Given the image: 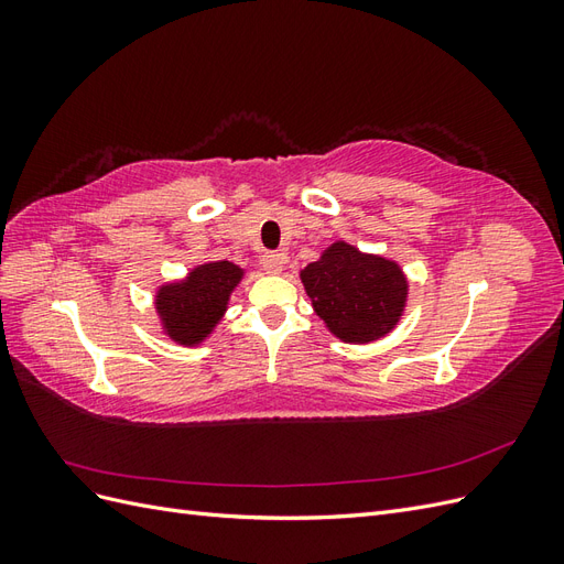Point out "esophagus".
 <instances>
[{
    "label": "esophagus",
    "instance_id": "1",
    "mask_svg": "<svg viewBox=\"0 0 564 564\" xmlns=\"http://www.w3.org/2000/svg\"><path fill=\"white\" fill-rule=\"evenodd\" d=\"M261 263H263L265 272H272V275H278V272H282V268L286 263V253H282V251H268L263 259H261Z\"/></svg>",
    "mask_w": 564,
    "mask_h": 564
}]
</instances>
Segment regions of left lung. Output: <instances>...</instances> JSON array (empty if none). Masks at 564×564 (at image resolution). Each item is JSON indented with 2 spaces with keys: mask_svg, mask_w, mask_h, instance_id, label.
<instances>
[{
  "mask_svg": "<svg viewBox=\"0 0 564 564\" xmlns=\"http://www.w3.org/2000/svg\"><path fill=\"white\" fill-rule=\"evenodd\" d=\"M315 313L348 344H369L395 327L406 299L398 263L336 242L301 270Z\"/></svg>",
  "mask_w": 564,
  "mask_h": 564,
  "instance_id": "obj_1",
  "label": "left lung"
}]
</instances>
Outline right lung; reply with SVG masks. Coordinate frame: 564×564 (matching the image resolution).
Here are the masks:
<instances>
[{
	"instance_id": "1",
	"label": "right lung",
	"mask_w": 564,
	"mask_h": 564,
	"mask_svg": "<svg viewBox=\"0 0 564 564\" xmlns=\"http://www.w3.org/2000/svg\"><path fill=\"white\" fill-rule=\"evenodd\" d=\"M242 280V270L230 261L204 263L187 280L166 284L158 294V313L176 344L195 346L212 334L224 315L230 292Z\"/></svg>"
}]
</instances>
